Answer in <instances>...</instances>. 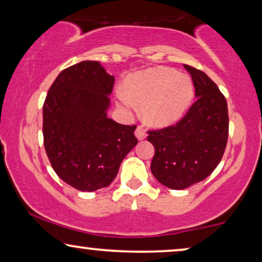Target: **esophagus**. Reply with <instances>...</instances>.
I'll return each instance as SVG.
<instances>
[{
	"instance_id": "obj_1",
	"label": "esophagus",
	"mask_w": 262,
	"mask_h": 262,
	"mask_svg": "<svg viewBox=\"0 0 262 262\" xmlns=\"http://www.w3.org/2000/svg\"><path fill=\"white\" fill-rule=\"evenodd\" d=\"M135 135H136V137L139 139V141H143V139L146 138V132L143 126H138L137 128H136Z\"/></svg>"
}]
</instances>
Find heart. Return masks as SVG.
I'll return each instance as SVG.
<instances>
[{"instance_id":"heart-1","label":"heart","mask_w":262,"mask_h":262,"mask_svg":"<svg viewBox=\"0 0 262 262\" xmlns=\"http://www.w3.org/2000/svg\"><path fill=\"white\" fill-rule=\"evenodd\" d=\"M127 96L121 101L143 106V118L152 126L163 127L174 124L187 111L193 98L191 78L167 67L136 73L126 83Z\"/></svg>"}]
</instances>
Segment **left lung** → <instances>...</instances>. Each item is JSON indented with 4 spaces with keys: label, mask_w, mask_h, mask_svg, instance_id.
<instances>
[{
    "label": "left lung",
    "mask_w": 262,
    "mask_h": 262,
    "mask_svg": "<svg viewBox=\"0 0 262 262\" xmlns=\"http://www.w3.org/2000/svg\"><path fill=\"white\" fill-rule=\"evenodd\" d=\"M195 88V102L173 126L149 131L155 148L151 173L171 189L203 181L223 157L229 134L228 105L217 84L202 70L186 66Z\"/></svg>",
    "instance_id": "obj_1"
}]
</instances>
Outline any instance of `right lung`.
I'll use <instances>...</instances> for the list:
<instances>
[{
    "label": "right lung",
    "mask_w": 262,
    "mask_h": 262,
    "mask_svg": "<svg viewBox=\"0 0 262 262\" xmlns=\"http://www.w3.org/2000/svg\"><path fill=\"white\" fill-rule=\"evenodd\" d=\"M114 76L95 60L64 69L42 106V135L50 163L71 187L93 192L107 187L138 141L136 125L107 117Z\"/></svg>",
    "instance_id": "add662e5"
}]
</instances>
